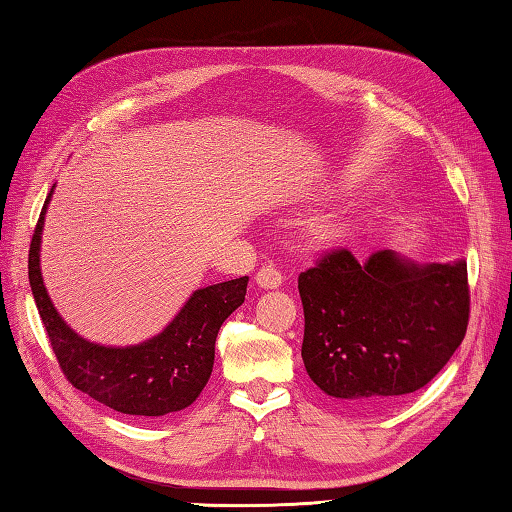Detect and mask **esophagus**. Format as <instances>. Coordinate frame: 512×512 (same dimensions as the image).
I'll return each instance as SVG.
<instances>
[{
  "label": "esophagus",
  "instance_id": "34e87169",
  "mask_svg": "<svg viewBox=\"0 0 512 512\" xmlns=\"http://www.w3.org/2000/svg\"><path fill=\"white\" fill-rule=\"evenodd\" d=\"M257 286L264 288V290H275L281 286V281H284V277H281L279 270L275 266H264L262 270H259L257 277Z\"/></svg>",
  "mask_w": 512,
  "mask_h": 512
}]
</instances>
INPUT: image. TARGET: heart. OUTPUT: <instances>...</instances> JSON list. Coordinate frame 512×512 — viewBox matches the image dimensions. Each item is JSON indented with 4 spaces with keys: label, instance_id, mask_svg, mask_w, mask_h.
<instances>
[{
    "label": "heart",
    "instance_id": "heart-1",
    "mask_svg": "<svg viewBox=\"0 0 512 512\" xmlns=\"http://www.w3.org/2000/svg\"><path fill=\"white\" fill-rule=\"evenodd\" d=\"M347 233H350V224L341 217H323L310 226V237L314 242H339Z\"/></svg>",
    "mask_w": 512,
    "mask_h": 512
}]
</instances>
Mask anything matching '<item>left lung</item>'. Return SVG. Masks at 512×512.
I'll return each instance as SVG.
<instances>
[{"mask_svg":"<svg viewBox=\"0 0 512 512\" xmlns=\"http://www.w3.org/2000/svg\"><path fill=\"white\" fill-rule=\"evenodd\" d=\"M301 358L323 394L380 405L424 387L458 350L469 323L466 262L418 264L380 250L365 264L350 250L299 275Z\"/></svg>","mask_w":512,"mask_h":512,"instance_id":"obj_1","label":"left lung"}]
</instances>
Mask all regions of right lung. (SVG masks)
<instances>
[{
  "instance_id": "obj_1",
  "label": "right lung",
  "mask_w": 512,
  "mask_h": 512,
  "mask_svg": "<svg viewBox=\"0 0 512 512\" xmlns=\"http://www.w3.org/2000/svg\"><path fill=\"white\" fill-rule=\"evenodd\" d=\"M30 242L28 279L65 378L83 394L129 416H167L193 405L213 372L222 323L242 306L248 277L198 288L162 332L136 345H101L76 334L54 308L41 275V235L50 198Z\"/></svg>"
}]
</instances>
